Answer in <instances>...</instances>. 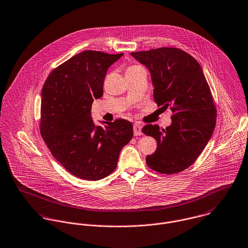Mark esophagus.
Returning a JSON list of instances; mask_svg holds the SVG:
<instances>
[{
  "label": "esophagus",
  "mask_w": 248,
  "mask_h": 248,
  "mask_svg": "<svg viewBox=\"0 0 248 248\" xmlns=\"http://www.w3.org/2000/svg\"><path fill=\"white\" fill-rule=\"evenodd\" d=\"M134 134L135 136H141L142 135V126L136 123L134 125Z\"/></svg>",
  "instance_id": "esophagus-1"
}]
</instances>
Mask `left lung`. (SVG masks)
<instances>
[{"label": "left lung", "instance_id": "1", "mask_svg": "<svg viewBox=\"0 0 248 248\" xmlns=\"http://www.w3.org/2000/svg\"><path fill=\"white\" fill-rule=\"evenodd\" d=\"M131 55L151 73L157 106L173 111L172 123L160 130L148 124L143 133L156 140L147 165L161 174H177L192 165L212 137L216 108L199 62L176 47H161Z\"/></svg>", "mask_w": 248, "mask_h": 248}]
</instances>
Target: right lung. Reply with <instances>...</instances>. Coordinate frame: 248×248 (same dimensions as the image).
I'll list each match as a JSON object with an SVG mask.
<instances>
[{
    "instance_id": "add662e5",
    "label": "right lung",
    "mask_w": 248,
    "mask_h": 248,
    "mask_svg": "<svg viewBox=\"0 0 248 248\" xmlns=\"http://www.w3.org/2000/svg\"><path fill=\"white\" fill-rule=\"evenodd\" d=\"M123 53L86 50L52 71L42 90L41 135L52 155L75 177L99 180L111 174L122 148L133 139L125 119L100 121L91 113L103 95L108 69Z\"/></svg>"
}]
</instances>
